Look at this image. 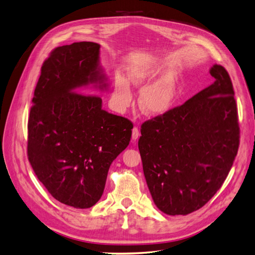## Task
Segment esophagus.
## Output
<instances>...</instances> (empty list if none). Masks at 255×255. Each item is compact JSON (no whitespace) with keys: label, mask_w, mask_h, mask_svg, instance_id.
Here are the masks:
<instances>
[{"label":"esophagus","mask_w":255,"mask_h":255,"mask_svg":"<svg viewBox=\"0 0 255 255\" xmlns=\"http://www.w3.org/2000/svg\"><path fill=\"white\" fill-rule=\"evenodd\" d=\"M139 135H140L139 129H138L137 127H133V129H132V134H131V138H132V140H133V141L137 140V139L139 138Z\"/></svg>","instance_id":"esophagus-1"}]
</instances>
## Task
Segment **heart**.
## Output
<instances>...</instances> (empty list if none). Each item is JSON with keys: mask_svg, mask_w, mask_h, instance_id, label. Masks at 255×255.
Instances as JSON below:
<instances>
[{"mask_svg": "<svg viewBox=\"0 0 255 255\" xmlns=\"http://www.w3.org/2000/svg\"><path fill=\"white\" fill-rule=\"evenodd\" d=\"M158 73L156 66H135L128 70V81L124 77L117 76L114 81V101L117 109L123 111L131 105L133 93L130 83L137 89L144 88L139 96V108L142 113L153 117L167 113L175 102L179 77L176 73L169 72L148 85L156 78Z\"/></svg>", "mask_w": 255, "mask_h": 255, "instance_id": "obj_1", "label": "heart"}]
</instances>
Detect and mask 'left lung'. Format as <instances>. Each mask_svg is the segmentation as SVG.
Returning a JSON list of instances; mask_svg holds the SVG:
<instances>
[{
    "label": "left lung",
    "mask_w": 255,
    "mask_h": 255,
    "mask_svg": "<svg viewBox=\"0 0 255 255\" xmlns=\"http://www.w3.org/2000/svg\"><path fill=\"white\" fill-rule=\"evenodd\" d=\"M215 81L141 126L138 146L152 199L167 215L205 205L226 179L239 147L238 112L232 80L213 65Z\"/></svg>",
    "instance_id": "obj_1"
}]
</instances>
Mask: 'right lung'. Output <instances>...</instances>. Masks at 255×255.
Segmentation results:
<instances>
[{
    "instance_id": "1",
    "label": "right lung",
    "mask_w": 255,
    "mask_h": 255,
    "mask_svg": "<svg viewBox=\"0 0 255 255\" xmlns=\"http://www.w3.org/2000/svg\"><path fill=\"white\" fill-rule=\"evenodd\" d=\"M94 42L58 46L41 67L28 120V159L61 203L91 208L101 199L111 164L126 149L132 123L102 109L85 88L108 90Z\"/></svg>"
}]
</instances>
